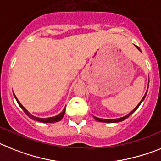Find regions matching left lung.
Here are the masks:
<instances>
[{"instance_id":"left-lung-1","label":"left lung","mask_w":161,"mask_h":161,"mask_svg":"<svg viewBox=\"0 0 161 161\" xmlns=\"http://www.w3.org/2000/svg\"><path fill=\"white\" fill-rule=\"evenodd\" d=\"M136 47H137V48H138V49L139 50V51H141V50H140V48H139V47H138V46H136ZM147 92H146V94L144 95V96H143V97H142V100H141V101L139 102V104H138V105L136 106V108H135V109L133 110V111L131 112V113H130V114H128V115L125 116V117H120V118H117V119H101V118H99V117H95V116H93V117H94V118H95V119L96 120V121H100V122L115 123V122H120V121H124V120H125V119H126L127 117H129L130 116L131 114H132L133 113H134V112H135V110H136L137 108H139V106L140 105V104H141V103H142V100H144L145 96H146V95H147Z\"/></svg>"}]
</instances>
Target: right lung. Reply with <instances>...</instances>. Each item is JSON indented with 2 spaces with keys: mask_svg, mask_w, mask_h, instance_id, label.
Wrapping results in <instances>:
<instances>
[{
  "mask_svg": "<svg viewBox=\"0 0 161 161\" xmlns=\"http://www.w3.org/2000/svg\"><path fill=\"white\" fill-rule=\"evenodd\" d=\"M14 97H15V99H16L17 102H18V104H19V106H20L21 108H22V110H23V111H24L25 114H26V115L28 116V117H30V118H31V119L35 120V121H40V122H43V123H53V122H57V121H61V120L62 119V117H64V115H65V108H64V109H63V111L61 112V114H58V115H57V116H55V117H48V118H40V117H35V116H32L31 114H29L28 111H27V110H26V108H25L23 107V106H22V104H21V103H20V102L19 101V100H18V99H17V97H16V96H15V95H14Z\"/></svg>",
  "mask_w": 161,
  "mask_h": 161,
  "instance_id": "obj_1",
  "label": "right lung"
}]
</instances>
